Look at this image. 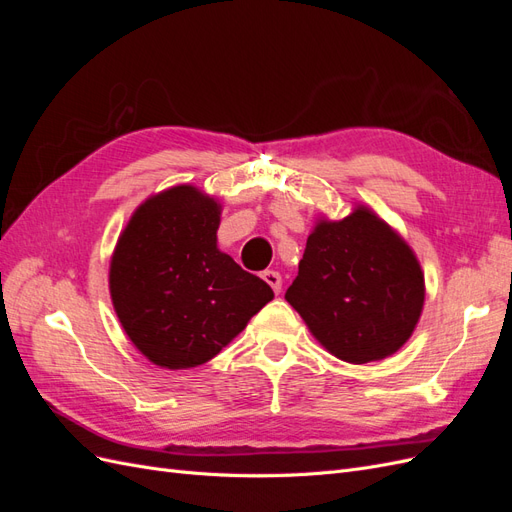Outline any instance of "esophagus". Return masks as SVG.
<instances>
[{
  "label": "esophagus",
  "instance_id": "1",
  "mask_svg": "<svg viewBox=\"0 0 512 512\" xmlns=\"http://www.w3.org/2000/svg\"><path fill=\"white\" fill-rule=\"evenodd\" d=\"M262 280H265L273 288L275 294L282 292V275L277 273V271H271V269L265 271V273H262Z\"/></svg>",
  "mask_w": 512,
  "mask_h": 512
}]
</instances>
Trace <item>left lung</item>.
<instances>
[{
  "instance_id": "obj_1",
  "label": "left lung",
  "mask_w": 512,
  "mask_h": 512,
  "mask_svg": "<svg viewBox=\"0 0 512 512\" xmlns=\"http://www.w3.org/2000/svg\"><path fill=\"white\" fill-rule=\"evenodd\" d=\"M307 329L337 359L363 365L404 346L425 303V275L397 232L369 207L320 220L286 290Z\"/></svg>"
}]
</instances>
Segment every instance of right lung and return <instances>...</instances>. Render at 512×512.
I'll use <instances>...</instances> for the list:
<instances>
[{
  "mask_svg": "<svg viewBox=\"0 0 512 512\" xmlns=\"http://www.w3.org/2000/svg\"><path fill=\"white\" fill-rule=\"evenodd\" d=\"M222 207L194 185L149 196L119 235L108 271L113 307L153 365L213 359L273 299L260 277L218 250Z\"/></svg>",
  "mask_w": 512,
  "mask_h": 512,
  "instance_id": "obj_1",
  "label": "right lung"
}]
</instances>
